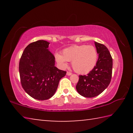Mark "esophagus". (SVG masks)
I'll list each match as a JSON object with an SVG mask.
<instances>
[{"instance_id": "1", "label": "esophagus", "mask_w": 133, "mask_h": 133, "mask_svg": "<svg viewBox=\"0 0 133 133\" xmlns=\"http://www.w3.org/2000/svg\"><path fill=\"white\" fill-rule=\"evenodd\" d=\"M71 72H70V71H67V76H70V75H71Z\"/></svg>"}]
</instances>
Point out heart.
I'll list each match as a JSON object with an SVG mask.
<instances>
[{"label": "heart", "instance_id": "obj_1", "mask_svg": "<svg viewBox=\"0 0 133 133\" xmlns=\"http://www.w3.org/2000/svg\"><path fill=\"white\" fill-rule=\"evenodd\" d=\"M55 58L62 67L67 66V61L71 62L74 70L83 75L89 73L96 66L98 53L96 49L91 45H73L64 49L62 55L56 53Z\"/></svg>", "mask_w": 133, "mask_h": 133}]
</instances>
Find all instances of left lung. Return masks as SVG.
Masks as SVG:
<instances>
[{
  "label": "left lung",
  "mask_w": 133,
  "mask_h": 133,
  "mask_svg": "<svg viewBox=\"0 0 133 133\" xmlns=\"http://www.w3.org/2000/svg\"><path fill=\"white\" fill-rule=\"evenodd\" d=\"M98 58L94 68L87 75H80L76 90L81 96L94 97L99 95L109 85L111 79L112 59L104 44L94 42Z\"/></svg>",
  "instance_id": "8db88e82"
}]
</instances>
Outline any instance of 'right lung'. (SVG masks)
Masks as SVG:
<instances>
[{
	"label": "right lung",
	"instance_id": "right-lung-1",
	"mask_svg": "<svg viewBox=\"0 0 133 133\" xmlns=\"http://www.w3.org/2000/svg\"><path fill=\"white\" fill-rule=\"evenodd\" d=\"M50 43L40 40L31 43L24 49L19 62L22 86L33 98L45 100L51 98L60 80L66 71L55 66V57L49 50Z\"/></svg>",
	"mask_w": 133,
	"mask_h": 133
}]
</instances>
